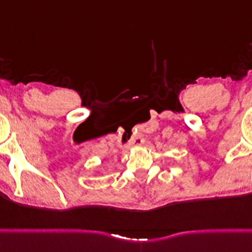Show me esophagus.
Listing matches in <instances>:
<instances>
[{"label":"esophagus","mask_w":252,"mask_h":252,"mask_svg":"<svg viewBox=\"0 0 252 252\" xmlns=\"http://www.w3.org/2000/svg\"><path fill=\"white\" fill-rule=\"evenodd\" d=\"M143 142H145V139H143L142 137L136 136L132 141H130V146H139V145H142Z\"/></svg>","instance_id":"34e87169"}]
</instances>
